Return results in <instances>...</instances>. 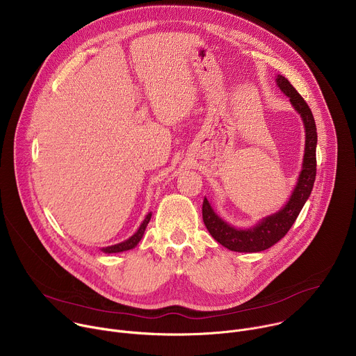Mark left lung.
I'll return each instance as SVG.
<instances>
[{
  "instance_id": "8db88e82",
  "label": "left lung",
  "mask_w": 356,
  "mask_h": 356,
  "mask_svg": "<svg viewBox=\"0 0 356 356\" xmlns=\"http://www.w3.org/2000/svg\"><path fill=\"white\" fill-rule=\"evenodd\" d=\"M276 83L279 88L290 98L291 106L300 114L304 129H306V147H304L302 168L297 179V184L289 201L286 202V206L280 211L262 218L252 228H235L229 225L213 210L209 200L204 197V201H202V221H204V225L213 238L229 250L261 252L279 242L294 224L314 186L317 172V128L313 113L304 98L297 92V90L286 77L279 74L276 77Z\"/></svg>"
}]
</instances>
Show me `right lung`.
<instances>
[{
  "label": "right lung",
  "mask_w": 356,
  "mask_h": 356,
  "mask_svg": "<svg viewBox=\"0 0 356 356\" xmlns=\"http://www.w3.org/2000/svg\"><path fill=\"white\" fill-rule=\"evenodd\" d=\"M150 217H152V213H149V214L145 217L143 222L140 224V227L138 228V231H136L131 238H128L127 241H124V242H121V243H117V245H111V246H107V248H101V250H103L104 253H118V252H124V250H129V249L135 248V246L138 245V242L142 239L143 232H145V229H146V225H147L149 221H150Z\"/></svg>",
  "instance_id": "add662e5"
}]
</instances>
